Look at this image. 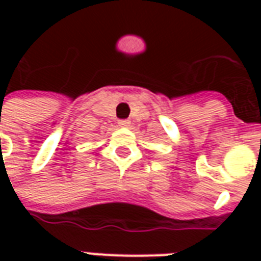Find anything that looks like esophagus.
Segmentation results:
<instances>
[{"label": "esophagus", "mask_w": 261, "mask_h": 261, "mask_svg": "<svg viewBox=\"0 0 261 261\" xmlns=\"http://www.w3.org/2000/svg\"><path fill=\"white\" fill-rule=\"evenodd\" d=\"M118 124L120 127H128L130 126V120H119Z\"/></svg>", "instance_id": "1"}]
</instances>
